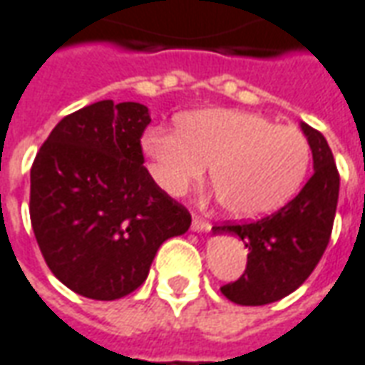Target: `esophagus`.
I'll list each match as a JSON object with an SVG mask.
<instances>
[{
  "mask_svg": "<svg viewBox=\"0 0 365 365\" xmlns=\"http://www.w3.org/2000/svg\"><path fill=\"white\" fill-rule=\"evenodd\" d=\"M192 230L195 232H206V230H210V222L202 216H192Z\"/></svg>",
  "mask_w": 365,
  "mask_h": 365,
  "instance_id": "esophagus-1",
  "label": "esophagus"
}]
</instances>
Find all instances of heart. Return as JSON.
Returning a JSON list of instances; mask_svg holds the SVG:
<instances>
[{
  "mask_svg": "<svg viewBox=\"0 0 365 365\" xmlns=\"http://www.w3.org/2000/svg\"><path fill=\"white\" fill-rule=\"evenodd\" d=\"M143 151L155 182L185 195L212 165V187L224 210L257 218L285 204L311 163L309 139L293 125L242 110H202L180 120V129L151 128Z\"/></svg>",
  "mask_w": 365,
  "mask_h": 365,
  "instance_id": "1",
  "label": "heart"
}]
</instances>
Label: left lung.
Returning a JSON list of instances; mask_svg holds the SVG:
<instances>
[{
    "label": "left lung",
    "mask_w": 365,
    "mask_h": 365,
    "mask_svg": "<svg viewBox=\"0 0 365 365\" xmlns=\"http://www.w3.org/2000/svg\"><path fill=\"white\" fill-rule=\"evenodd\" d=\"M301 128L314 161V173L301 192L261 220L214 226V232L236 234L247 247L242 277L220 287L232 302L259 307L291 294L309 279L330 242L340 175L324 135L307 123Z\"/></svg>",
    "instance_id": "left-lung-1"
}]
</instances>
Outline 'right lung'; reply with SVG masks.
Returning a JSON list of instances; mask_svg holds the SVG:
<instances>
[{"mask_svg": "<svg viewBox=\"0 0 365 365\" xmlns=\"http://www.w3.org/2000/svg\"><path fill=\"white\" fill-rule=\"evenodd\" d=\"M143 104L102 100L64 115L31 167V226L48 269L74 293L113 301L143 285L159 245L190 212L143 167Z\"/></svg>", "mask_w": 365, "mask_h": 365, "instance_id": "1", "label": "right lung"}]
</instances>
